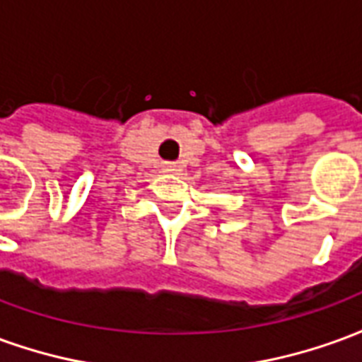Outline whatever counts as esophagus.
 Wrapping results in <instances>:
<instances>
[{
    "instance_id": "1",
    "label": "esophagus",
    "mask_w": 362,
    "mask_h": 362,
    "mask_svg": "<svg viewBox=\"0 0 362 362\" xmlns=\"http://www.w3.org/2000/svg\"><path fill=\"white\" fill-rule=\"evenodd\" d=\"M173 170H176V166H174L173 163H165V165H163V173H173Z\"/></svg>"
}]
</instances>
